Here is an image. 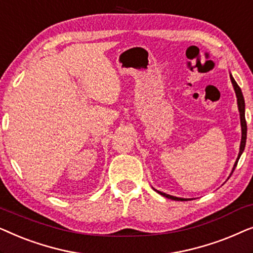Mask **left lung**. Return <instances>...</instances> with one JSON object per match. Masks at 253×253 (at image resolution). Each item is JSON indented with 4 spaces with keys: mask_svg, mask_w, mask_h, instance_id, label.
Masks as SVG:
<instances>
[{
    "mask_svg": "<svg viewBox=\"0 0 253 253\" xmlns=\"http://www.w3.org/2000/svg\"><path fill=\"white\" fill-rule=\"evenodd\" d=\"M230 81H231V84L234 86V89H235V93H236V98H237V106H238V110H240V117H241V126H242V139H241V146H240V153H238V157H237V160L235 162L234 165V168H233V171L235 170V168H236L237 166V162L240 160L242 153H243L244 151V147H245V143H247V121H245V102H244V98H243V94H242V91L240 88V86L237 85V83L235 82V79L233 78V76L230 75ZM233 171H231V174H233ZM158 193H160L166 198H169V199H174V200H186L184 198H177V197H174V196H170V195H167V193H164V192H160L158 191V190H155Z\"/></svg>",
    "mask_w": 253,
    "mask_h": 253,
    "instance_id": "left-lung-1",
    "label": "left lung"
}]
</instances>
